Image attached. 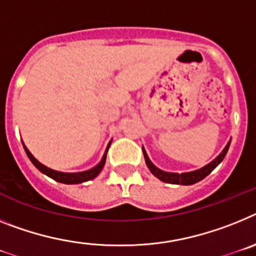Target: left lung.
Listing matches in <instances>:
<instances>
[{
	"label": "left lung",
	"instance_id": "1",
	"mask_svg": "<svg viewBox=\"0 0 256 256\" xmlns=\"http://www.w3.org/2000/svg\"><path fill=\"white\" fill-rule=\"evenodd\" d=\"M230 142H228V144L226 146V148L223 150V152L220 154L216 158L214 161H211L208 165L204 166V168H198V170L196 171H190V172H183V174H178V172H168V171H162L160 170L158 168H156L153 165L152 162H150V157L146 156V152L144 150L143 148V153H144V158H146V164L150 168V171L154 175L156 178H158L160 180L165 182V183H171V184H182V186H190V184H194L197 182L202 180L204 178L208 176L210 174L211 171L214 170L219 164L224 160L226 157V152H228V148H230Z\"/></svg>",
	"mask_w": 256,
	"mask_h": 256
}]
</instances>
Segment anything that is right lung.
<instances>
[{
	"instance_id": "1",
	"label": "right lung",
	"mask_w": 256,
	"mask_h": 256,
	"mask_svg": "<svg viewBox=\"0 0 256 256\" xmlns=\"http://www.w3.org/2000/svg\"><path fill=\"white\" fill-rule=\"evenodd\" d=\"M110 143L108 144V146H106V153H104L102 161L99 162V164H98L95 168H90V170H88V171H81V172H62V171L52 170V168H48V166L42 165L41 162H38L37 160L34 158V157H33L32 153L28 150V148H26L23 143L24 150H26V156H28V158L32 161L33 165L38 168L42 174L48 175V176H50L51 179H54V180L59 182V183H64V184H78V183H84V182L91 180V179L96 178L98 175H99V172L103 170L104 164H106V152H108V148H110Z\"/></svg>"
}]
</instances>
